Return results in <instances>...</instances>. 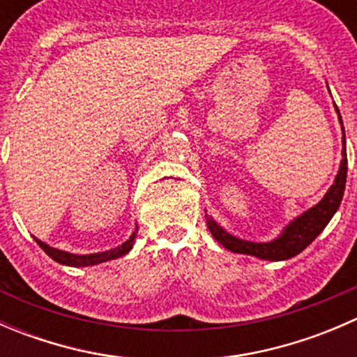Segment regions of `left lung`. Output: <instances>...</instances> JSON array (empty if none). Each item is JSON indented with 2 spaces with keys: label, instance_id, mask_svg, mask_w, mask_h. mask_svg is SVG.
<instances>
[{
  "label": "left lung",
  "instance_id": "left-lung-1",
  "mask_svg": "<svg viewBox=\"0 0 357 357\" xmlns=\"http://www.w3.org/2000/svg\"><path fill=\"white\" fill-rule=\"evenodd\" d=\"M335 112L338 114V122H340L342 128V160L337 176H335L333 185L330 186L325 197L318 204L312 205L311 208H307L302 214H298L297 218L291 219L289 225L282 229V233L276 238L269 240V242H250V240L238 238V236L226 231L212 215L205 214L207 228L211 229L212 236L222 247L235 252V254L254 255V257L264 259V261H287V259H291L297 254H301L326 228V225L332 221L335 212L340 207L345 190V178H347V152H345L344 122H342V115L337 105H335Z\"/></svg>",
  "mask_w": 357,
  "mask_h": 357
}]
</instances>
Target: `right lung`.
<instances>
[{"mask_svg":"<svg viewBox=\"0 0 357 357\" xmlns=\"http://www.w3.org/2000/svg\"><path fill=\"white\" fill-rule=\"evenodd\" d=\"M136 235H138V225H136V229L131 233V236H129L122 245H117L105 252H95V254H72V252H66V250H60V248L50 247L48 243L41 242V240L36 238V236L34 240L36 243H38V245L41 247L43 250L53 259V261L59 262V264L72 266V268H86V266L102 264V262L112 261V259H117V257H122V255H126L129 250H131L132 245H135Z\"/></svg>","mask_w":357,"mask_h":357,"instance_id":"obj_1","label":"right lung"}]
</instances>
